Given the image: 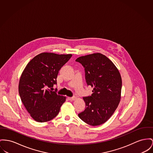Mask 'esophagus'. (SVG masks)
Masks as SVG:
<instances>
[{
    "label": "esophagus",
    "mask_w": 153,
    "mask_h": 153,
    "mask_svg": "<svg viewBox=\"0 0 153 153\" xmlns=\"http://www.w3.org/2000/svg\"><path fill=\"white\" fill-rule=\"evenodd\" d=\"M70 101H74L76 99V97H68V98Z\"/></svg>",
    "instance_id": "esophagus-1"
}]
</instances>
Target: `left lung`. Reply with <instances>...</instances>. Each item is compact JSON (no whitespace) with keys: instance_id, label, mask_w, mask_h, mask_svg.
Wrapping results in <instances>:
<instances>
[{"instance_id":"8db88e82","label":"left lung","mask_w":153,"mask_h":153,"mask_svg":"<svg viewBox=\"0 0 153 153\" xmlns=\"http://www.w3.org/2000/svg\"><path fill=\"white\" fill-rule=\"evenodd\" d=\"M76 61L84 67L87 84L93 88L91 96L83 97L86 108L78 116L90 125H102L112 116L121 100V74L111 60L100 53L81 56Z\"/></svg>"}]
</instances>
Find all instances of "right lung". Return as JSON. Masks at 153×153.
I'll use <instances>...</instances> for the list:
<instances>
[{
  "mask_svg": "<svg viewBox=\"0 0 153 153\" xmlns=\"http://www.w3.org/2000/svg\"><path fill=\"white\" fill-rule=\"evenodd\" d=\"M71 54L42 53L30 61L21 75L19 92L21 102L36 122H48L60 111L66 97L58 95L50 88L57 83L61 67Z\"/></svg>",
  "mask_w": 153,
  "mask_h": 153,
  "instance_id": "1",
  "label": "right lung"
}]
</instances>
